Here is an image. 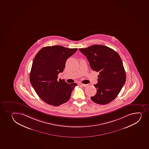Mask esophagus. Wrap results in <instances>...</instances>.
Wrapping results in <instances>:
<instances>
[{
    "instance_id": "1",
    "label": "esophagus",
    "mask_w": 149,
    "mask_h": 149,
    "mask_svg": "<svg viewBox=\"0 0 149 149\" xmlns=\"http://www.w3.org/2000/svg\"><path fill=\"white\" fill-rule=\"evenodd\" d=\"M81 85L82 86H84V87H86L88 86V84H81Z\"/></svg>"
}]
</instances>
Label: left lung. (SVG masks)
Segmentation results:
<instances>
[{"mask_svg":"<svg viewBox=\"0 0 149 149\" xmlns=\"http://www.w3.org/2000/svg\"><path fill=\"white\" fill-rule=\"evenodd\" d=\"M79 50L86 56L92 70L99 72L97 93L91 98L94 103L106 104L119 93L126 82V72L119 55L111 48L95 45Z\"/></svg>","mask_w":149,"mask_h":149,"instance_id":"obj_1","label":"left lung"}]
</instances>
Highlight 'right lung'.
<instances>
[{"mask_svg": "<svg viewBox=\"0 0 149 149\" xmlns=\"http://www.w3.org/2000/svg\"><path fill=\"white\" fill-rule=\"evenodd\" d=\"M77 50L60 45L46 46L34 58L30 74V83L40 98L48 104L60 106L70 98L77 84L58 80V76L65 69L66 60Z\"/></svg>", "mask_w": 149, "mask_h": 149, "instance_id": "1", "label": "right lung"}]
</instances>
